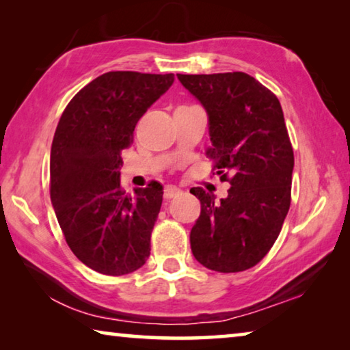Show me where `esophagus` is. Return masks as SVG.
Masks as SVG:
<instances>
[{"label":"esophagus","mask_w":350,"mask_h":350,"mask_svg":"<svg viewBox=\"0 0 350 350\" xmlns=\"http://www.w3.org/2000/svg\"><path fill=\"white\" fill-rule=\"evenodd\" d=\"M182 191L177 187H171V185H168V187H165V189H163V198L167 199V200H170V199H173V198H177L179 196Z\"/></svg>","instance_id":"34e87169"}]
</instances>
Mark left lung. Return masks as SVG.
<instances>
[{"instance_id":"obj_1","label":"left lung","mask_w":350,"mask_h":350,"mask_svg":"<svg viewBox=\"0 0 350 350\" xmlns=\"http://www.w3.org/2000/svg\"><path fill=\"white\" fill-rule=\"evenodd\" d=\"M177 79L206 111V157L232 185L219 202L199 187L189 191L200 200L189 233L191 252L210 270L244 271L269 253L290 208L295 161L281 103L245 72Z\"/></svg>"}]
</instances>
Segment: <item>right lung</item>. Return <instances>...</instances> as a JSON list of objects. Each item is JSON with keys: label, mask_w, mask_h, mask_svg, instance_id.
<instances>
[{"label": "right lung", "mask_w": 350, "mask_h": 350, "mask_svg": "<svg viewBox=\"0 0 350 350\" xmlns=\"http://www.w3.org/2000/svg\"><path fill=\"white\" fill-rule=\"evenodd\" d=\"M173 74L112 70L75 94L51 148V200L68 245L98 273H133L146 262L163 188L120 187L122 150L146 109L173 85Z\"/></svg>", "instance_id": "1"}]
</instances>
